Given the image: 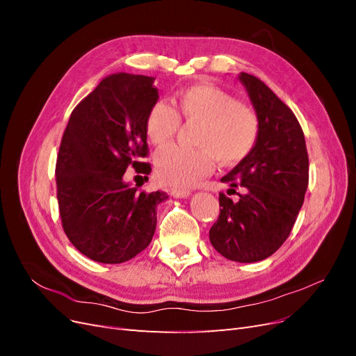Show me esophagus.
Instances as JSON below:
<instances>
[{"label": "esophagus", "mask_w": 356, "mask_h": 356, "mask_svg": "<svg viewBox=\"0 0 356 356\" xmlns=\"http://www.w3.org/2000/svg\"><path fill=\"white\" fill-rule=\"evenodd\" d=\"M170 196H174V197H188L190 196V190H186V188H172L170 190Z\"/></svg>", "instance_id": "34e87169"}]
</instances>
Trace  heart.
Returning a JSON list of instances; mask_svg holds the SVG:
<instances>
[{
  "instance_id": "1",
  "label": "heart",
  "mask_w": 356,
  "mask_h": 356,
  "mask_svg": "<svg viewBox=\"0 0 356 356\" xmlns=\"http://www.w3.org/2000/svg\"><path fill=\"white\" fill-rule=\"evenodd\" d=\"M181 120L199 124L195 149L168 147L154 159L157 179L168 187H188L207 177L213 160L224 168L242 163L257 147L261 124L258 114L233 95L212 84L182 89L175 108L163 101L152 105L145 117V132L154 145L175 138Z\"/></svg>"
}]
</instances>
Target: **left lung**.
I'll return each instance as SVG.
<instances>
[{"mask_svg": "<svg viewBox=\"0 0 356 356\" xmlns=\"http://www.w3.org/2000/svg\"><path fill=\"white\" fill-rule=\"evenodd\" d=\"M261 132L254 152L221 181L238 200L220 193L212 246L232 261L255 263L276 252L294 227L309 184V156L297 117L255 75L242 72ZM229 195V193H227Z\"/></svg>", "mask_w": 356, "mask_h": 356, "instance_id": "8db88e82", "label": "left lung"}]
</instances>
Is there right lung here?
<instances>
[{"label":"right lung","mask_w":356,"mask_h":356,"mask_svg":"<svg viewBox=\"0 0 356 356\" xmlns=\"http://www.w3.org/2000/svg\"><path fill=\"white\" fill-rule=\"evenodd\" d=\"M153 77L113 74L71 113L56 160L62 229L90 260L118 264L149 245L165 191L129 187V166L148 175L145 117L159 99ZM148 179V177H147Z\"/></svg>","instance_id":"right-lung-1"}]
</instances>
